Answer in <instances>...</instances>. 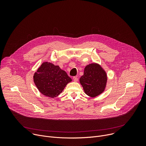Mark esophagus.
I'll use <instances>...</instances> for the list:
<instances>
[{
  "label": "esophagus",
  "mask_w": 146,
  "mask_h": 146,
  "mask_svg": "<svg viewBox=\"0 0 146 146\" xmlns=\"http://www.w3.org/2000/svg\"><path fill=\"white\" fill-rule=\"evenodd\" d=\"M73 80H74V82H77V81H78V78H77V77H76V76L73 77Z\"/></svg>",
  "instance_id": "34e87169"
}]
</instances>
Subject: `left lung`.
<instances>
[{
    "label": "left lung",
    "instance_id": "1",
    "mask_svg": "<svg viewBox=\"0 0 146 146\" xmlns=\"http://www.w3.org/2000/svg\"><path fill=\"white\" fill-rule=\"evenodd\" d=\"M80 82L87 95L95 97L105 90L107 75L99 65L91 64L85 68L84 74L80 77Z\"/></svg>",
    "mask_w": 146,
    "mask_h": 146
}]
</instances>
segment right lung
Returning <instances> with one entry per match:
<instances>
[{"mask_svg":"<svg viewBox=\"0 0 146 146\" xmlns=\"http://www.w3.org/2000/svg\"><path fill=\"white\" fill-rule=\"evenodd\" d=\"M34 82L38 91L46 96L54 98L64 91L70 77L59 66L44 62L33 76Z\"/></svg>","mask_w":146,"mask_h":146,"instance_id":"right-lung-1","label":"right lung"}]
</instances>
